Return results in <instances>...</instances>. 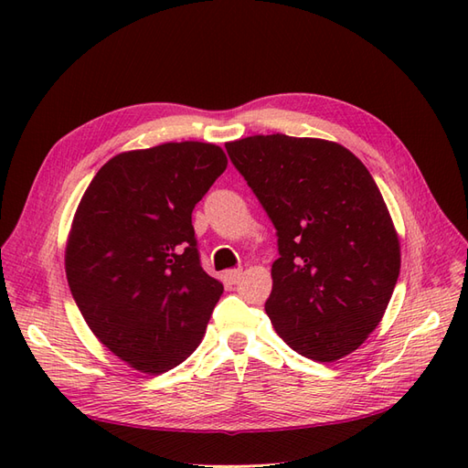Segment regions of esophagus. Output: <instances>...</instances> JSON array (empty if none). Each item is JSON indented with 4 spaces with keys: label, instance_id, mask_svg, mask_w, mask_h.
<instances>
[{
    "label": "esophagus",
    "instance_id": "esophagus-1",
    "mask_svg": "<svg viewBox=\"0 0 468 468\" xmlns=\"http://www.w3.org/2000/svg\"><path fill=\"white\" fill-rule=\"evenodd\" d=\"M224 277L229 281V285H236V282L242 279V269H229Z\"/></svg>",
    "mask_w": 468,
    "mask_h": 468
}]
</instances>
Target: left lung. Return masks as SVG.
Returning <instances> with one entry per match:
<instances>
[{
  "label": "left lung",
  "mask_w": 468,
  "mask_h": 468,
  "mask_svg": "<svg viewBox=\"0 0 468 468\" xmlns=\"http://www.w3.org/2000/svg\"><path fill=\"white\" fill-rule=\"evenodd\" d=\"M226 152L277 230L265 303L275 332L308 359H342L377 328L400 273L399 236L369 169L320 138L260 134Z\"/></svg>",
  "instance_id": "8db88e82"
}]
</instances>
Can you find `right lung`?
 I'll use <instances>...</instances> for the list:
<instances>
[{"label": "right lung", "instance_id": "obj_1", "mask_svg": "<svg viewBox=\"0 0 468 468\" xmlns=\"http://www.w3.org/2000/svg\"><path fill=\"white\" fill-rule=\"evenodd\" d=\"M226 164L205 143L124 152L81 197L68 285L99 342L138 371L160 375L186 361L224 291L201 265L191 215Z\"/></svg>", "mask_w": 468, "mask_h": 468}]
</instances>
